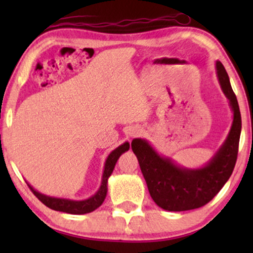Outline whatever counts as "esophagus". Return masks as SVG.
<instances>
[{"mask_svg":"<svg viewBox=\"0 0 253 253\" xmlns=\"http://www.w3.org/2000/svg\"><path fill=\"white\" fill-rule=\"evenodd\" d=\"M127 133H129L130 137H137L141 133V129H139V127H131Z\"/></svg>","mask_w":253,"mask_h":253,"instance_id":"obj_1","label":"esophagus"}]
</instances>
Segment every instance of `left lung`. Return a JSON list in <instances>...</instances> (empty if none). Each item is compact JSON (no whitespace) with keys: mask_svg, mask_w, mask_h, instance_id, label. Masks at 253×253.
<instances>
[{"mask_svg":"<svg viewBox=\"0 0 253 253\" xmlns=\"http://www.w3.org/2000/svg\"><path fill=\"white\" fill-rule=\"evenodd\" d=\"M216 77L229 101L233 122L223 144L212 158L198 168H186L165 157L146 139L134 138L131 148L139 162L152 199L170 212L199 209L211 202L229 179L236 164L242 120L229 76L220 61L215 62Z\"/></svg>","mask_w":253,"mask_h":253,"instance_id":"left-lung-1","label":"left lung"}]
</instances>
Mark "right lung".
I'll return each mask as SVG.
<instances>
[{
    "instance_id": "obj_1",
    "label": "right lung",
    "mask_w": 253,
    "mask_h": 253,
    "mask_svg": "<svg viewBox=\"0 0 253 253\" xmlns=\"http://www.w3.org/2000/svg\"><path fill=\"white\" fill-rule=\"evenodd\" d=\"M129 141H126V143L120 145L119 147H116L115 150H113L108 154V157H107L105 161V166H103L101 184H100L98 191H96L93 196L89 197V198L75 200L69 198H60V197H51L37 191L29 182H27V185H29L30 189L32 190L34 196H36L41 203H43L44 205L49 207L51 210L69 214H76V215L91 213L94 210L98 209V207L101 206L102 203L105 202L107 191H108V178L110 177V175H112L119 158L123 153H126V151H129Z\"/></svg>"
}]
</instances>
